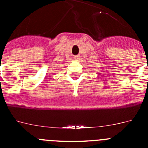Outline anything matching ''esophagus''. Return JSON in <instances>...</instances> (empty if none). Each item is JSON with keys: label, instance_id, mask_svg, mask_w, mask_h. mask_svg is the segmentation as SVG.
Segmentation results:
<instances>
[{"label": "esophagus", "instance_id": "obj_1", "mask_svg": "<svg viewBox=\"0 0 148 148\" xmlns=\"http://www.w3.org/2000/svg\"><path fill=\"white\" fill-rule=\"evenodd\" d=\"M80 58V56H74V58H75V59H78V58Z\"/></svg>", "mask_w": 148, "mask_h": 148}]
</instances>
